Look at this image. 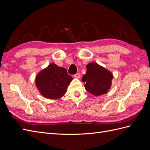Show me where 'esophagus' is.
<instances>
[{
  "instance_id": "esophagus-1",
  "label": "esophagus",
  "mask_w": 150,
  "mask_h": 150,
  "mask_svg": "<svg viewBox=\"0 0 150 150\" xmlns=\"http://www.w3.org/2000/svg\"><path fill=\"white\" fill-rule=\"evenodd\" d=\"M74 77L75 78L79 79V78H81V75H80L79 73H78V74H74Z\"/></svg>"
}]
</instances>
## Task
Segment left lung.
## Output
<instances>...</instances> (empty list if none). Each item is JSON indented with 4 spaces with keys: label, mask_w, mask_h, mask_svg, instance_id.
Wrapping results in <instances>:
<instances>
[{
    "label": "left lung",
    "mask_w": 150,
    "mask_h": 150,
    "mask_svg": "<svg viewBox=\"0 0 150 150\" xmlns=\"http://www.w3.org/2000/svg\"><path fill=\"white\" fill-rule=\"evenodd\" d=\"M86 67V73L82 79L86 83L85 89L96 97L106 94L112 85V72L96 62H90Z\"/></svg>",
    "instance_id": "obj_1"
}]
</instances>
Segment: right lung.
I'll list each match as a JSON object with an SVG mask.
<instances>
[{"instance_id": "add662e5", "label": "right lung", "mask_w": 150, "mask_h": 150, "mask_svg": "<svg viewBox=\"0 0 150 150\" xmlns=\"http://www.w3.org/2000/svg\"><path fill=\"white\" fill-rule=\"evenodd\" d=\"M72 79L65 68L51 63L36 75L35 84L44 98L59 99L66 93Z\"/></svg>"}]
</instances>
